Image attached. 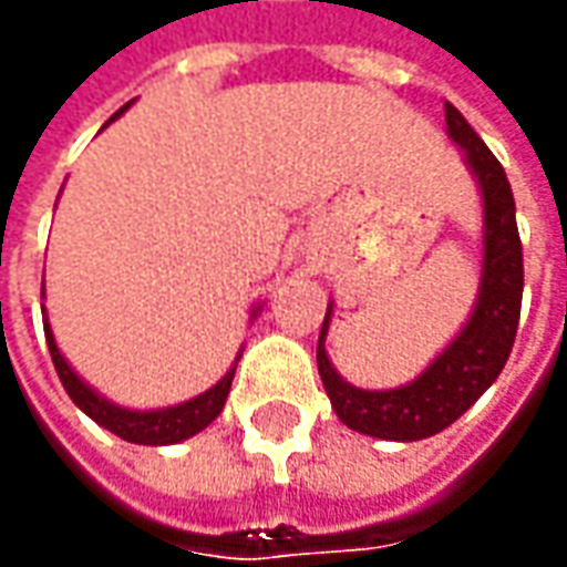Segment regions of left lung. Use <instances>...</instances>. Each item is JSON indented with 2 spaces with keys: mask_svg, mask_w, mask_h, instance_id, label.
Returning a JSON list of instances; mask_svg holds the SVG:
<instances>
[{
  "mask_svg": "<svg viewBox=\"0 0 567 567\" xmlns=\"http://www.w3.org/2000/svg\"><path fill=\"white\" fill-rule=\"evenodd\" d=\"M447 135L463 147L466 169L482 190V280L470 311V321L460 333L432 358L416 380L398 389H358L339 377V370L323 349L333 302L327 306L321 336H318V373L327 398L342 423L382 441H420L439 435L441 429L456 423L466 410L485 395L491 382L513 351L518 311H522V240L515 225L513 187L499 159L475 135L466 116L454 104H444Z\"/></svg>",
  "mask_w": 567,
  "mask_h": 567,
  "instance_id": "1",
  "label": "left lung"
}]
</instances>
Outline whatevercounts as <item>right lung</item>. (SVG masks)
I'll use <instances>...</instances> for the list:
<instances>
[{
    "mask_svg": "<svg viewBox=\"0 0 567 567\" xmlns=\"http://www.w3.org/2000/svg\"><path fill=\"white\" fill-rule=\"evenodd\" d=\"M128 104L123 111H116L107 120L113 123L120 113H126ZM104 123V126H107ZM42 299H45V287H42ZM261 311V306H256L249 311V321L256 318ZM42 323H45V342H49V351H52V364L58 370V380L64 382V389H68L70 401L76 404V408L85 413V416H92L101 429H107L113 435H120L123 441H132V444H151V447H159V444H178V441L194 439L197 432H203L206 425L216 420L221 408H225V401H228V392H231V380H234V370L237 364L221 377V380L213 385V389H206L197 398H187L182 404H172V408H157V410H132V408H120V404H113L107 398L95 392L89 382L82 380L80 373L68 364V358L61 354L58 349V342H54L52 333V323H49V315H45V308H42ZM237 361H240V354H237Z\"/></svg>",
    "mask_w": 567,
    "mask_h": 567,
    "instance_id": "obj_1",
    "label": "right lung"
}]
</instances>
